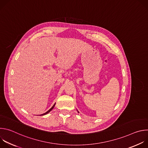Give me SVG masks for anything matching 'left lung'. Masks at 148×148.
<instances>
[{
  "mask_svg": "<svg viewBox=\"0 0 148 148\" xmlns=\"http://www.w3.org/2000/svg\"><path fill=\"white\" fill-rule=\"evenodd\" d=\"M78 113H79V112H78Z\"/></svg>",
  "mask_w": 148,
  "mask_h": 148,
  "instance_id": "left-lung-1",
  "label": "left lung"
}]
</instances>
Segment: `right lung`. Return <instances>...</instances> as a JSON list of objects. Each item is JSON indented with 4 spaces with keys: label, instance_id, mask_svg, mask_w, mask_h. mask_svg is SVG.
Instances as JSON below:
<instances>
[{
    "label": "right lung",
    "instance_id": "right-lung-1",
    "mask_svg": "<svg viewBox=\"0 0 148 148\" xmlns=\"http://www.w3.org/2000/svg\"><path fill=\"white\" fill-rule=\"evenodd\" d=\"M55 104H56V103L54 104L53 106V107H51V108H50V109L49 111H47L46 112H45V113H44V114H43L40 115V116H41V115H46V114H47L49 113V112H50V111H51V110H52L54 108V106H55Z\"/></svg>",
    "mask_w": 148,
    "mask_h": 148
}]
</instances>
